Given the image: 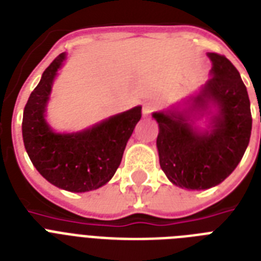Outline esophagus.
Here are the masks:
<instances>
[{"mask_svg":"<svg viewBox=\"0 0 261 261\" xmlns=\"http://www.w3.org/2000/svg\"><path fill=\"white\" fill-rule=\"evenodd\" d=\"M156 108V103L155 102H151V101H148L145 102V103H143V114H144V117H148L149 114L155 110Z\"/></svg>","mask_w":261,"mask_h":261,"instance_id":"1","label":"esophagus"}]
</instances>
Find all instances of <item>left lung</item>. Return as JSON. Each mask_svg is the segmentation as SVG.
Instances as JSON below:
<instances>
[{
	"label": "left lung",
	"instance_id": "1",
	"mask_svg": "<svg viewBox=\"0 0 261 261\" xmlns=\"http://www.w3.org/2000/svg\"><path fill=\"white\" fill-rule=\"evenodd\" d=\"M207 56L212 78L187 99L189 108L152 114L159 124L160 167L175 186L187 190L220 185L243 159L251 139V102L240 72L224 55L209 52ZM195 115L210 116L207 128H197Z\"/></svg>",
	"mask_w": 261,
	"mask_h": 261
}]
</instances>
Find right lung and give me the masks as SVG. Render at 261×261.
<instances>
[{
	"instance_id": "add662e5",
	"label": "right lung",
	"mask_w": 261,
	"mask_h": 261,
	"mask_svg": "<svg viewBox=\"0 0 261 261\" xmlns=\"http://www.w3.org/2000/svg\"><path fill=\"white\" fill-rule=\"evenodd\" d=\"M66 54H60L43 72L31 93L22 116V140L32 164L54 186L71 193L99 189L113 178L133 129L141 118V106L76 133H56L45 121L52 83Z\"/></svg>"
}]
</instances>
